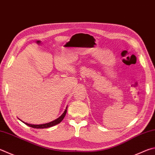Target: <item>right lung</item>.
I'll return each instance as SVG.
<instances>
[{
	"label": "right lung",
	"instance_id": "add662e5",
	"mask_svg": "<svg viewBox=\"0 0 155 155\" xmlns=\"http://www.w3.org/2000/svg\"><path fill=\"white\" fill-rule=\"evenodd\" d=\"M66 112H67V108L65 110V111L64 112V113L61 115V116L58 118V119H56L55 120H53V121L48 123H45V124H41V125H32V124H29V123H24L26 125L31 127H33V128H36V129H44V128H48L50 127H52V126H54L55 125L58 124V123H60L61 120L64 119V117L66 116Z\"/></svg>",
	"mask_w": 155,
	"mask_h": 155
}]
</instances>
